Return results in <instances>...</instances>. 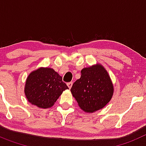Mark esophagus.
Listing matches in <instances>:
<instances>
[{"instance_id": "1", "label": "esophagus", "mask_w": 146, "mask_h": 146, "mask_svg": "<svg viewBox=\"0 0 146 146\" xmlns=\"http://www.w3.org/2000/svg\"><path fill=\"white\" fill-rule=\"evenodd\" d=\"M72 85H73V82H68V83H67V86H68V87H69V88H72Z\"/></svg>"}]
</instances>
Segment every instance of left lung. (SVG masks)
<instances>
[{
	"mask_svg": "<svg viewBox=\"0 0 146 146\" xmlns=\"http://www.w3.org/2000/svg\"><path fill=\"white\" fill-rule=\"evenodd\" d=\"M113 90L107 70L97 64L81 70L80 78L74 82L71 92L82 110L93 113L110 101Z\"/></svg>",
	"mask_w": 146,
	"mask_h": 146,
	"instance_id": "1",
	"label": "left lung"
}]
</instances>
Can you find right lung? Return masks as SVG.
<instances>
[{
  "mask_svg": "<svg viewBox=\"0 0 146 146\" xmlns=\"http://www.w3.org/2000/svg\"><path fill=\"white\" fill-rule=\"evenodd\" d=\"M68 88L54 69L41 67L28 75L25 94L30 103L45 109L53 106L63 91Z\"/></svg>",
  "mask_w": 146,
  "mask_h": 146,
  "instance_id": "right-lung-1",
  "label": "right lung"
}]
</instances>
